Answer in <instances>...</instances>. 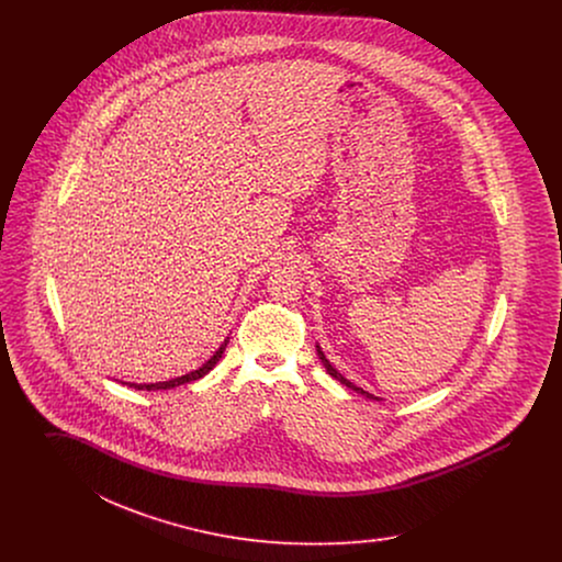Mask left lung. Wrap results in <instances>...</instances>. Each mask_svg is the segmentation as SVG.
<instances>
[{"label":"left lung","instance_id":"8db88e82","mask_svg":"<svg viewBox=\"0 0 562 562\" xmlns=\"http://www.w3.org/2000/svg\"><path fill=\"white\" fill-rule=\"evenodd\" d=\"M316 351H318V358H321L322 367L326 369V373L330 374V376H335L337 381H341L344 385H348L349 390H353V392H358V394H362V396H367V398H371V401H381V398H376L373 394H369V392H364L362 387H358V385H353L349 379H346L344 374L339 373L328 360H326V356H324V351H322L321 346H316Z\"/></svg>","mask_w":562,"mask_h":562}]
</instances>
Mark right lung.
Returning <instances> with one entry per match:
<instances>
[{
	"mask_svg": "<svg viewBox=\"0 0 562 562\" xmlns=\"http://www.w3.org/2000/svg\"><path fill=\"white\" fill-rule=\"evenodd\" d=\"M227 344H229V337L221 344V348L214 351L213 356H211V360L204 362L198 371H191V373L177 376V379H170V381H158V383H124V385L134 387V390H145V392H158V390H172V387H177V385H186V383H191V381H198V379H202L204 374H209L213 371L214 364L221 360V356H223V351L227 348Z\"/></svg>",
	"mask_w": 562,
	"mask_h": 562,
	"instance_id": "obj_1",
	"label": "right lung"
}]
</instances>
